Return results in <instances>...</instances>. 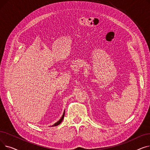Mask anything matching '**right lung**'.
<instances>
[{
  "mask_svg": "<svg viewBox=\"0 0 150 150\" xmlns=\"http://www.w3.org/2000/svg\"><path fill=\"white\" fill-rule=\"evenodd\" d=\"M64 114H65V112H64V113H63V115H62V117L61 118V119H60L58 122H57L56 123H54L53 125L50 126V127H56V126H58V125H59V124L62 122V121L63 119H64Z\"/></svg>",
  "mask_w": 150,
  "mask_h": 150,
  "instance_id": "obj_1",
  "label": "right lung"
}]
</instances>
